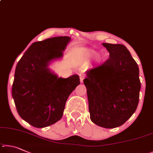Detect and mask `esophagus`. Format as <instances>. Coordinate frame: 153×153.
<instances>
[{
	"mask_svg": "<svg viewBox=\"0 0 153 153\" xmlns=\"http://www.w3.org/2000/svg\"><path fill=\"white\" fill-rule=\"evenodd\" d=\"M80 76V81L81 82H83V80L85 79V74L83 73H81L79 75Z\"/></svg>",
	"mask_w": 153,
	"mask_h": 153,
	"instance_id": "34e87169",
	"label": "esophagus"
}]
</instances>
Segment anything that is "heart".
<instances>
[{
	"mask_svg": "<svg viewBox=\"0 0 153 153\" xmlns=\"http://www.w3.org/2000/svg\"><path fill=\"white\" fill-rule=\"evenodd\" d=\"M97 55V52H95V50H87L85 52L84 56H83V60L84 61H89L93 58L95 56ZM103 58L101 56H98L97 58V62L98 63H100L102 62Z\"/></svg>",
	"mask_w": 153,
	"mask_h": 153,
	"instance_id": "1",
	"label": "heart"
}]
</instances>
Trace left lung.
I'll use <instances>...</instances> for the list:
<instances>
[{"mask_svg":"<svg viewBox=\"0 0 153 153\" xmlns=\"http://www.w3.org/2000/svg\"><path fill=\"white\" fill-rule=\"evenodd\" d=\"M109 53L105 62L86 71L91 121L99 126H120L134 113L140 96L139 68L126 47L103 43Z\"/></svg>","mask_w":153,"mask_h":153,"instance_id":"1","label":"left lung"}]
</instances>
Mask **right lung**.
Listing matches in <instances>:
<instances>
[{"label":"right lung","mask_w":153,"mask_h":153,"mask_svg":"<svg viewBox=\"0 0 153 153\" xmlns=\"http://www.w3.org/2000/svg\"><path fill=\"white\" fill-rule=\"evenodd\" d=\"M71 37H51L32 44L18 62L12 96L19 115L36 128H45L62 117L67 99L80 84L79 75L58 77L48 68L62 57Z\"/></svg>","instance_id":"1"}]
</instances>
